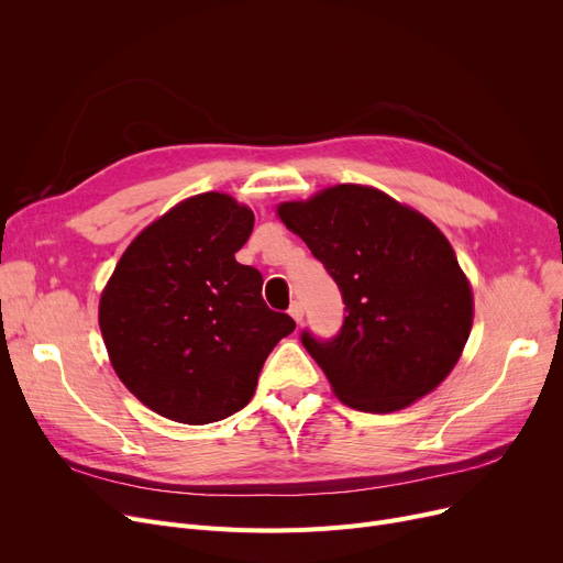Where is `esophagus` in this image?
<instances>
[{
  "instance_id": "1",
  "label": "esophagus",
  "mask_w": 563,
  "mask_h": 563,
  "mask_svg": "<svg viewBox=\"0 0 563 563\" xmlns=\"http://www.w3.org/2000/svg\"><path fill=\"white\" fill-rule=\"evenodd\" d=\"M289 314L294 317V321L301 323V321H303V306H301L299 301H294V303L289 306Z\"/></svg>"
}]
</instances>
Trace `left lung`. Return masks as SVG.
Wrapping results in <instances>:
<instances>
[{"label":"left lung","instance_id":"left-lung-1","mask_svg":"<svg viewBox=\"0 0 563 563\" xmlns=\"http://www.w3.org/2000/svg\"><path fill=\"white\" fill-rule=\"evenodd\" d=\"M278 217L342 294L346 317L338 335L301 333L335 395L356 410L393 412L431 393L472 329V289L445 234L361 185L283 202Z\"/></svg>","mask_w":563,"mask_h":563}]
</instances>
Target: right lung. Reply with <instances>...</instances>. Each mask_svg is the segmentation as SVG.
<instances>
[{"mask_svg":"<svg viewBox=\"0 0 563 563\" xmlns=\"http://www.w3.org/2000/svg\"><path fill=\"white\" fill-rule=\"evenodd\" d=\"M253 212L200 194L147 225L100 299V331L125 388L159 416L210 424L242 410L272 349L297 323L262 299V274L240 264Z\"/></svg>","mask_w":563,"mask_h":563,"instance_id":"1","label":"right lung"}]
</instances>
